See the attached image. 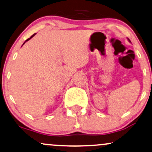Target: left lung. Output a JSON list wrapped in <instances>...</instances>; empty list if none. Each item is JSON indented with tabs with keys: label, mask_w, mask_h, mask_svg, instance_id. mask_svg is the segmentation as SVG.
<instances>
[{
	"label": "left lung",
	"mask_w": 152,
	"mask_h": 152,
	"mask_svg": "<svg viewBox=\"0 0 152 152\" xmlns=\"http://www.w3.org/2000/svg\"><path fill=\"white\" fill-rule=\"evenodd\" d=\"M129 42H130V41H129Z\"/></svg>",
	"instance_id": "obj_1"
}]
</instances>
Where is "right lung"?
Returning <instances> with one entry per match:
<instances>
[{
  "instance_id": "1",
  "label": "right lung",
  "mask_w": 152,
  "mask_h": 152,
  "mask_svg": "<svg viewBox=\"0 0 152 152\" xmlns=\"http://www.w3.org/2000/svg\"><path fill=\"white\" fill-rule=\"evenodd\" d=\"M34 34H32V36H31L30 38H28V39H26V40H25V42H24V43H23V45H24V44H25V42H27V41H28V40H29V39H31V38H32V37H34Z\"/></svg>"
}]
</instances>
